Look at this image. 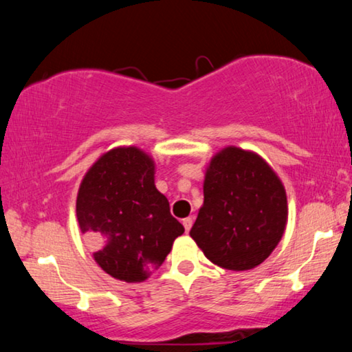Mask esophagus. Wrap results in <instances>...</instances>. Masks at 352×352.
<instances>
[{"instance_id": "obj_1", "label": "esophagus", "mask_w": 352, "mask_h": 352, "mask_svg": "<svg viewBox=\"0 0 352 352\" xmlns=\"http://www.w3.org/2000/svg\"><path fill=\"white\" fill-rule=\"evenodd\" d=\"M192 217H186V219H183V226H184V230H186V233H189V230H190V226H192Z\"/></svg>"}]
</instances>
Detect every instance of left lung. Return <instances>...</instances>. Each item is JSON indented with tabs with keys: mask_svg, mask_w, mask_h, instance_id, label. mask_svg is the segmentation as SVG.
Instances as JSON below:
<instances>
[{
	"mask_svg": "<svg viewBox=\"0 0 352 352\" xmlns=\"http://www.w3.org/2000/svg\"><path fill=\"white\" fill-rule=\"evenodd\" d=\"M204 195L189 234L212 264L239 272L269 258L287 222V197L259 155L237 147L219 152L206 170Z\"/></svg>",
	"mask_w": 352,
	"mask_h": 352,
	"instance_id": "left-lung-1",
	"label": "left lung"
}]
</instances>
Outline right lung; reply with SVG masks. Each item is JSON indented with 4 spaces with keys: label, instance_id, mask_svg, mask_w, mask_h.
<instances>
[{
    "label": "right lung",
    "instance_id": "obj_1",
    "mask_svg": "<svg viewBox=\"0 0 352 352\" xmlns=\"http://www.w3.org/2000/svg\"><path fill=\"white\" fill-rule=\"evenodd\" d=\"M155 164L136 147L102 155L82 180L76 212L93 258L110 276L141 283L184 233L153 183Z\"/></svg>",
    "mask_w": 352,
    "mask_h": 352
}]
</instances>
